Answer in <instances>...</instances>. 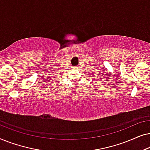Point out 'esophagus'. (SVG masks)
Masks as SVG:
<instances>
[{
	"label": "esophagus",
	"mask_w": 150,
	"mask_h": 150,
	"mask_svg": "<svg viewBox=\"0 0 150 150\" xmlns=\"http://www.w3.org/2000/svg\"><path fill=\"white\" fill-rule=\"evenodd\" d=\"M74 69H78V67H75Z\"/></svg>",
	"instance_id": "esophagus-1"
}]
</instances>
